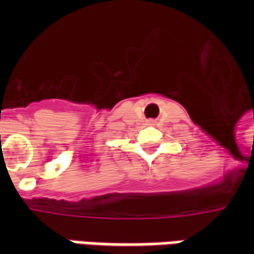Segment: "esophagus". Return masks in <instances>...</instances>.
I'll list each match as a JSON object with an SVG mask.
<instances>
[{
  "mask_svg": "<svg viewBox=\"0 0 254 254\" xmlns=\"http://www.w3.org/2000/svg\"><path fill=\"white\" fill-rule=\"evenodd\" d=\"M148 124H149V125H152V124H154V122H152V121H149Z\"/></svg>",
  "mask_w": 254,
  "mask_h": 254,
  "instance_id": "esophagus-1",
  "label": "esophagus"
}]
</instances>
